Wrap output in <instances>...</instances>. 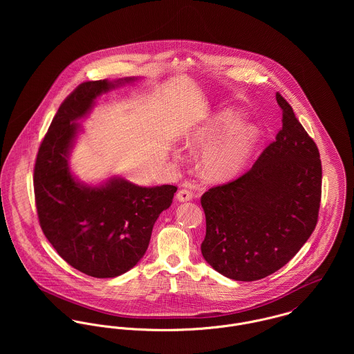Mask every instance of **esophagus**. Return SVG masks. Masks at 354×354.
I'll use <instances>...</instances> for the list:
<instances>
[{"label":"esophagus","mask_w":354,"mask_h":354,"mask_svg":"<svg viewBox=\"0 0 354 354\" xmlns=\"http://www.w3.org/2000/svg\"><path fill=\"white\" fill-rule=\"evenodd\" d=\"M192 192L189 191V189H187V188H183V189H180L178 192H177V195H176V198H177V201L178 202H189L191 199H192Z\"/></svg>","instance_id":"esophagus-1"}]
</instances>
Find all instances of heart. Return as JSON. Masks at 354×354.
Masks as SVG:
<instances>
[{
	"label": "heart",
	"instance_id": "b5f03b06",
	"mask_svg": "<svg viewBox=\"0 0 354 354\" xmlns=\"http://www.w3.org/2000/svg\"><path fill=\"white\" fill-rule=\"evenodd\" d=\"M239 122V113L223 110L187 138V145L191 149L204 150L199 160L204 178L225 181L234 177L244 167L259 139V133L253 125H241L235 130Z\"/></svg>",
	"mask_w": 354,
	"mask_h": 354
}]
</instances>
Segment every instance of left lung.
I'll list each match as a JSON object with an SVG mask.
<instances>
[{
  "instance_id": "left-lung-1",
  "label": "left lung",
  "mask_w": 354,
  "mask_h": 354,
  "mask_svg": "<svg viewBox=\"0 0 354 354\" xmlns=\"http://www.w3.org/2000/svg\"><path fill=\"white\" fill-rule=\"evenodd\" d=\"M282 129L251 170L202 196L203 257L219 274L251 282L271 275L301 250L322 196V162L292 106L277 93Z\"/></svg>"
}]
</instances>
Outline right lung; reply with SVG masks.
<instances>
[{
	"label": "right lung",
	"instance_id": "obj_1",
	"mask_svg": "<svg viewBox=\"0 0 354 354\" xmlns=\"http://www.w3.org/2000/svg\"><path fill=\"white\" fill-rule=\"evenodd\" d=\"M136 80L82 83L61 103L37 155L34 191L41 227L68 264L94 278L118 277L140 261L153 223L177 191L174 185L139 187L122 177L88 185L71 171L69 153L82 131L77 121L102 94Z\"/></svg>",
	"mask_w": 354,
	"mask_h": 354
}]
</instances>
